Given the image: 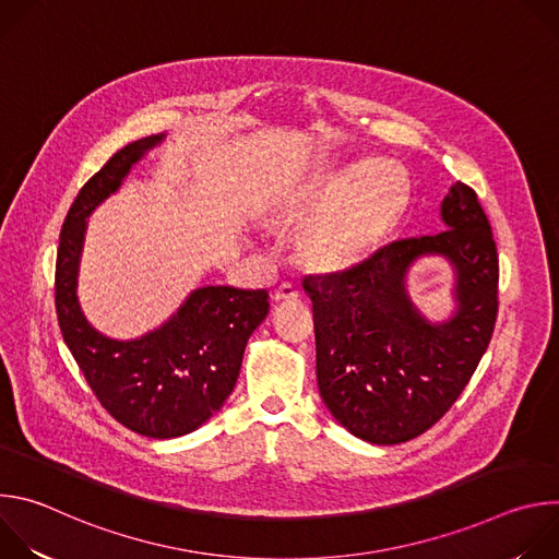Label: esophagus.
<instances>
[{"instance_id":"esophagus-1","label":"esophagus","mask_w":559,"mask_h":559,"mask_svg":"<svg viewBox=\"0 0 559 559\" xmlns=\"http://www.w3.org/2000/svg\"><path fill=\"white\" fill-rule=\"evenodd\" d=\"M272 298H274V302H294V300H298V289L289 283H283L278 289H274Z\"/></svg>"}]
</instances>
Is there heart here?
<instances>
[{
  "label": "heart",
  "instance_id": "b5f03b06",
  "mask_svg": "<svg viewBox=\"0 0 559 559\" xmlns=\"http://www.w3.org/2000/svg\"><path fill=\"white\" fill-rule=\"evenodd\" d=\"M409 201L393 164H356L318 173L287 190L270 210L278 229L298 231L300 261L316 274L343 276L360 267L401 225Z\"/></svg>",
  "mask_w": 559,
  "mask_h": 559
}]
</instances>
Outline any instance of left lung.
Listing matches in <instances>:
<instances>
[{
	"label": "left lung",
	"instance_id": "obj_1",
	"mask_svg": "<svg viewBox=\"0 0 559 559\" xmlns=\"http://www.w3.org/2000/svg\"><path fill=\"white\" fill-rule=\"evenodd\" d=\"M447 229L378 250L360 267L305 281L313 305L316 378L330 414L371 444H401L457 401L489 347L498 313V250L475 192L455 181ZM429 255L454 270V311L429 322L411 300V267Z\"/></svg>",
	"mask_w": 559,
	"mask_h": 559
}]
</instances>
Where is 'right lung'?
Wrapping results in <instances>:
<instances>
[{"label":"right lung","instance_id":"obj_1","mask_svg":"<svg viewBox=\"0 0 559 559\" xmlns=\"http://www.w3.org/2000/svg\"><path fill=\"white\" fill-rule=\"evenodd\" d=\"M164 141L162 132L128 143L76 194L59 236L55 287L63 341L99 403L117 423L154 440L192 433L221 412L246 345L270 311L265 289L207 285L139 338H110L91 325L76 296L88 216Z\"/></svg>","mask_w":559,"mask_h":559}]
</instances>
